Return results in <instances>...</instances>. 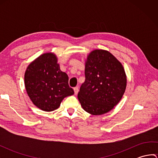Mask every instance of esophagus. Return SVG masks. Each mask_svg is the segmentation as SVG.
<instances>
[{"mask_svg":"<svg viewBox=\"0 0 158 158\" xmlns=\"http://www.w3.org/2000/svg\"><path fill=\"white\" fill-rule=\"evenodd\" d=\"M74 92H75V95H77V94H78V92H79L78 87H75V88H74Z\"/></svg>","mask_w":158,"mask_h":158,"instance_id":"1","label":"esophagus"}]
</instances>
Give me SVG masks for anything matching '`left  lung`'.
I'll return each mask as SVG.
<instances>
[{"label": "left lung", "mask_w": 158, "mask_h": 158, "mask_svg": "<svg viewBox=\"0 0 158 158\" xmlns=\"http://www.w3.org/2000/svg\"><path fill=\"white\" fill-rule=\"evenodd\" d=\"M85 76L78 93L82 108L93 115L111 110L126 88V75L122 63L106 50L94 49L85 60Z\"/></svg>", "instance_id": "obj_1"}]
</instances>
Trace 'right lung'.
I'll use <instances>...</instances> for the list:
<instances>
[{
	"label": "right lung",
	"instance_id": "obj_1",
	"mask_svg": "<svg viewBox=\"0 0 158 158\" xmlns=\"http://www.w3.org/2000/svg\"><path fill=\"white\" fill-rule=\"evenodd\" d=\"M24 85L32 103L44 111L57 109L64 98L74 94L68 75L60 70L58 58L52 52L43 53L30 63Z\"/></svg>",
	"mask_w": 158,
	"mask_h": 158
}]
</instances>
